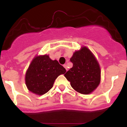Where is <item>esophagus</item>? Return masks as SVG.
Returning a JSON list of instances; mask_svg holds the SVG:
<instances>
[{
	"label": "esophagus",
	"instance_id": "esophagus-1",
	"mask_svg": "<svg viewBox=\"0 0 127 127\" xmlns=\"http://www.w3.org/2000/svg\"><path fill=\"white\" fill-rule=\"evenodd\" d=\"M64 68L66 70H67V65L66 64H64Z\"/></svg>",
	"mask_w": 127,
	"mask_h": 127
}]
</instances>
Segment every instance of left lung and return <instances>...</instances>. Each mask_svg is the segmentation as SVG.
I'll use <instances>...</instances> for the list:
<instances>
[{"mask_svg":"<svg viewBox=\"0 0 127 127\" xmlns=\"http://www.w3.org/2000/svg\"><path fill=\"white\" fill-rule=\"evenodd\" d=\"M70 61L73 66L64 74L77 92L89 94L100 81V69L96 58L88 48L83 47L73 54Z\"/></svg>","mask_w":127,"mask_h":127,"instance_id":"left-lung-1","label":"left lung"}]
</instances>
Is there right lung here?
I'll list each match as a JSON object with an SVG mask.
<instances>
[{
	"mask_svg": "<svg viewBox=\"0 0 127 127\" xmlns=\"http://www.w3.org/2000/svg\"><path fill=\"white\" fill-rule=\"evenodd\" d=\"M65 72L57 60H51L48 55L35 57L26 72V85L33 94L43 95L52 88L57 77Z\"/></svg>",
	"mask_w": 127,
	"mask_h": 127,
	"instance_id": "obj_1",
	"label": "right lung"
}]
</instances>
